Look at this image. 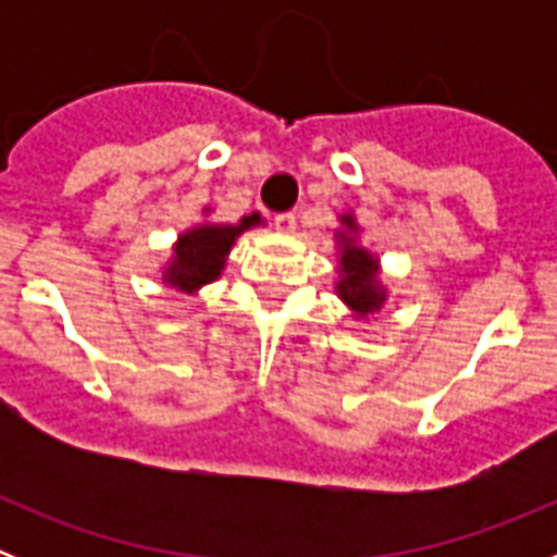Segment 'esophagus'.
Instances as JSON below:
<instances>
[{"mask_svg":"<svg viewBox=\"0 0 557 557\" xmlns=\"http://www.w3.org/2000/svg\"><path fill=\"white\" fill-rule=\"evenodd\" d=\"M273 225H275V231H282V234H293V231H295V214H289V211H284V214H275Z\"/></svg>","mask_w":557,"mask_h":557,"instance_id":"esophagus-1","label":"esophagus"}]
</instances>
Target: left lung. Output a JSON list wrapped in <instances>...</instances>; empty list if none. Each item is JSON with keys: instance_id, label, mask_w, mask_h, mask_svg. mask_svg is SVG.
<instances>
[{"instance_id": "1", "label": "left lung", "mask_w": 557, "mask_h": 557, "mask_svg": "<svg viewBox=\"0 0 557 557\" xmlns=\"http://www.w3.org/2000/svg\"><path fill=\"white\" fill-rule=\"evenodd\" d=\"M339 228H334L337 245V282L334 295L351 309L357 321H368L382 312L387 304V287L382 282V262L371 248L359 243V223L354 211L337 214Z\"/></svg>"}]
</instances>
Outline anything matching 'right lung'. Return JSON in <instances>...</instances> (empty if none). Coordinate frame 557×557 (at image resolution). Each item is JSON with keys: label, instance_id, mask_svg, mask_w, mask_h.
Wrapping results in <instances>:
<instances>
[{"label": "right lung", "instance_id": "add662e5", "mask_svg": "<svg viewBox=\"0 0 557 557\" xmlns=\"http://www.w3.org/2000/svg\"><path fill=\"white\" fill-rule=\"evenodd\" d=\"M211 206L203 209V223H195L178 234L172 243V256L161 264L164 287L184 295H198L206 284L218 282L223 275L228 253L236 236L264 225L259 211L243 214L236 223H211Z\"/></svg>", "mask_w": 557, "mask_h": 557}]
</instances>
